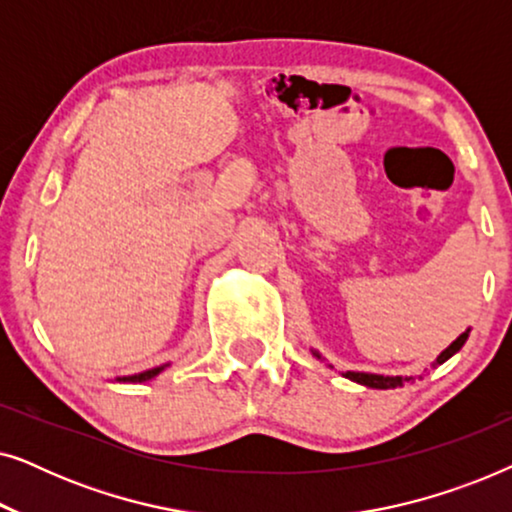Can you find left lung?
I'll return each mask as SVG.
<instances>
[{
    "instance_id": "8db88e82",
    "label": "left lung",
    "mask_w": 512,
    "mask_h": 512,
    "mask_svg": "<svg viewBox=\"0 0 512 512\" xmlns=\"http://www.w3.org/2000/svg\"><path fill=\"white\" fill-rule=\"evenodd\" d=\"M466 338H468V331L461 333L459 338L454 340L452 345L447 347L445 352L438 356L436 363H445L454 352H459V349L464 347ZM345 377H349V380H354V382H359V384H366V387H370V389H394V387H403L405 382H410V377H389V375H373V373H352V370H349V373H345Z\"/></svg>"
}]
</instances>
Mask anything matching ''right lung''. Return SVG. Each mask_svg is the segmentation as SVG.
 I'll return each mask as SVG.
<instances>
[{"mask_svg": "<svg viewBox=\"0 0 512 512\" xmlns=\"http://www.w3.org/2000/svg\"><path fill=\"white\" fill-rule=\"evenodd\" d=\"M160 370L163 368H153V370H146V373H139V375H132V377H123V382H144V380H151V377H156Z\"/></svg>", "mask_w": 512, "mask_h": 512, "instance_id": "obj_1", "label": "right lung"}]
</instances>
